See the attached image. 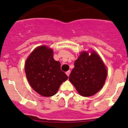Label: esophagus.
Segmentation results:
<instances>
[{
    "label": "esophagus",
    "instance_id": "34e87169",
    "mask_svg": "<svg viewBox=\"0 0 128 128\" xmlns=\"http://www.w3.org/2000/svg\"><path fill=\"white\" fill-rule=\"evenodd\" d=\"M66 73L67 76H68V77H69V75H70V70H68V71H67L66 72Z\"/></svg>",
    "mask_w": 128,
    "mask_h": 128
}]
</instances>
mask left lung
<instances>
[{
  "label": "left lung",
  "mask_w": 128,
  "mask_h": 128,
  "mask_svg": "<svg viewBox=\"0 0 128 128\" xmlns=\"http://www.w3.org/2000/svg\"><path fill=\"white\" fill-rule=\"evenodd\" d=\"M107 70L100 56L93 51L82 52L75 61L69 80L78 94L83 96L95 95L104 86Z\"/></svg>",
  "instance_id": "obj_1"
}]
</instances>
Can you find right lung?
I'll return each mask as SVG.
<instances>
[{
    "mask_svg": "<svg viewBox=\"0 0 128 128\" xmlns=\"http://www.w3.org/2000/svg\"><path fill=\"white\" fill-rule=\"evenodd\" d=\"M29 84L37 93L44 96L56 94L68 76L60 69V64L53 58V51L46 46H39L27 58L24 65Z\"/></svg>",
    "mask_w": 128,
    "mask_h": 128,
    "instance_id": "add662e5",
    "label": "right lung"
}]
</instances>
